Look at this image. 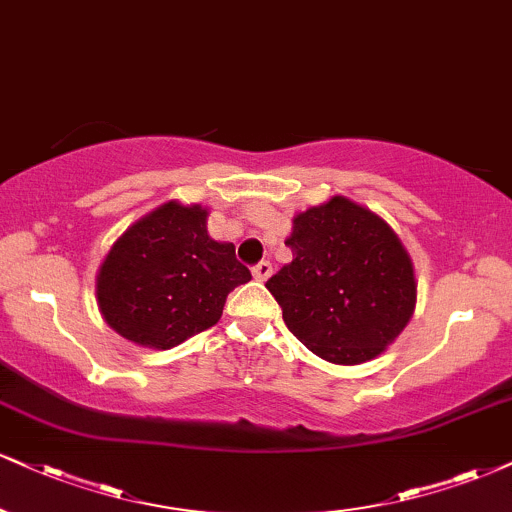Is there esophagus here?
Segmentation results:
<instances>
[{
  "label": "esophagus",
  "instance_id": "34e87169",
  "mask_svg": "<svg viewBox=\"0 0 512 512\" xmlns=\"http://www.w3.org/2000/svg\"><path fill=\"white\" fill-rule=\"evenodd\" d=\"M252 276H255L257 281H267L269 276H272V264H269V262H257L255 267H252Z\"/></svg>",
  "mask_w": 512,
  "mask_h": 512
}]
</instances>
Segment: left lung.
<instances>
[{
	"instance_id": "obj_1",
	"label": "left lung",
	"mask_w": 512,
	"mask_h": 512,
	"mask_svg": "<svg viewBox=\"0 0 512 512\" xmlns=\"http://www.w3.org/2000/svg\"><path fill=\"white\" fill-rule=\"evenodd\" d=\"M293 262L267 281L291 334L336 365L372 360L410 322L415 274L396 233L336 195L293 219Z\"/></svg>"
}]
</instances>
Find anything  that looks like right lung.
Segmentation results:
<instances>
[{
    "mask_svg": "<svg viewBox=\"0 0 512 512\" xmlns=\"http://www.w3.org/2000/svg\"><path fill=\"white\" fill-rule=\"evenodd\" d=\"M207 209L166 202L116 240L97 276V303L116 334L174 348L219 322L226 295L252 279L231 243L207 236Z\"/></svg>",
    "mask_w": 512,
    "mask_h": 512,
    "instance_id": "add662e5",
    "label": "right lung"
}]
</instances>
